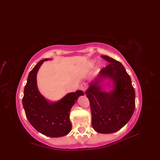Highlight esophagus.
<instances>
[{"instance_id": "obj_1", "label": "esophagus", "mask_w": 160, "mask_h": 160, "mask_svg": "<svg viewBox=\"0 0 160 160\" xmlns=\"http://www.w3.org/2000/svg\"><path fill=\"white\" fill-rule=\"evenodd\" d=\"M87 88H88L87 84H86V83H83L81 85V86H80V89H81L83 91H86V89H87Z\"/></svg>"}]
</instances>
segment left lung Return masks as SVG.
Masks as SVG:
<instances>
[{"mask_svg": "<svg viewBox=\"0 0 160 160\" xmlns=\"http://www.w3.org/2000/svg\"><path fill=\"white\" fill-rule=\"evenodd\" d=\"M101 57L110 63L89 83L85 94L90 102L93 128L100 133H111L119 130L131 119L136 95L122 63L108 56ZM106 79L112 82L113 89L109 92L102 85Z\"/></svg>", "mask_w": 160, "mask_h": 160, "instance_id": "8db88e82", "label": "left lung"}]
</instances>
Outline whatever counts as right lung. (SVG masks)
<instances>
[{
	"mask_svg": "<svg viewBox=\"0 0 160 160\" xmlns=\"http://www.w3.org/2000/svg\"><path fill=\"white\" fill-rule=\"evenodd\" d=\"M51 60H41L30 72L24 89L22 105L28 121L38 132L46 136L59 138L66 136L71 130V109L78 98L84 93L81 90L72 92L56 102L50 101L40 93L37 74L44 62Z\"/></svg>",
	"mask_w": 160,
	"mask_h": 160,
	"instance_id": "add662e5",
	"label": "right lung"
}]
</instances>
